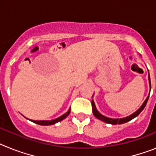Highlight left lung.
I'll use <instances>...</instances> for the list:
<instances>
[{
	"label": "left lung",
	"instance_id": "8db88e82",
	"mask_svg": "<svg viewBox=\"0 0 156 156\" xmlns=\"http://www.w3.org/2000/svg\"><path fill=\"white\" fill-rule=\"evenodd\" d=\"M148 79H149V83H150V88H151V80H150V77L148 76ZM151 90V89H150ZM148 98H149V95H148L146 100L144 101V102L143 103V105L140 106V108L137 110V112H135L134 113H133L132 115H129V116L126 117V118H122V119H111V118H108V117H105L104 115H102L101 114H100L97 111L96 109V107H95L94 102V101H91V105H92V111H93V114L96 118H98L100 120L103 121V122H106V123H110V124L112 125H115V124H122V123H125V122H129V120H131L133 119V118H135L136 116L139 115V114L142 112V110L144 109V107L146 106V104L148 102Z\"/></svg>",
	"mask_w": 156,
	"mask_h": 156
}]
</instances>
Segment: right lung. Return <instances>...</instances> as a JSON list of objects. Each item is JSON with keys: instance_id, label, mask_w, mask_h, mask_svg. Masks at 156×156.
Listing matches in <instances>:
<instances>
[{"instance_id": "obj_1", "label": "right lung", "mask_w": 156, "mask_h": 156, "mask_svg": "<svg viewBox=\"0 0 156 156\" xmlns=\"http://www.w3.org/2000/svg\"><path fill=\"white\" fill-rule=\"evenodd\" d=\"M70 110H71V108L69 109V111L66 112V113H65L64 115H62V116L58 117V118H57V119H53V120H30L32 121V122H35V123H37V124H39V125H42V126H48V125H53L55 124V123H56V122H60V121H62V119H64L66 117L68 116L69 115L70 113Z\"/></svg>"}]
</instances>
